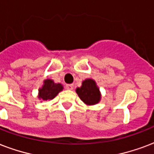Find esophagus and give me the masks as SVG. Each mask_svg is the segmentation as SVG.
Returning <instances> with one entry per match:
<instances>
[{
    "instance_id": "esophagus-1",
    "label": "esophagus",
    "mask_w": 154,
    "mask_h": 154,
    "mask_svg": "<svg viewBox=\"0 0 154 154\" xmlns=\"http://www.w3.org/2000/svg\"><path fill=\"white\" fill-rule=\"evenodd\" d=\"M65 89L69 90H72L73 89V85L72 84H69V85H65Z\"/></svg>"
}]
</instances>
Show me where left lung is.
Returning <instances> with one entry per match:
<instances>
[{
	"label": "left lung",
	"mask_w": 154,
	"mask_h": 154,
	"mask_svg": "<svg viewBox=\"0 0 154 154\" xmlns=\"http://www.w3.org/2000/svg\"><path fill=\"white\" fill-rule=\"evenodd\" d=\"M76 91L79 98L87 105H94L100 100L99 90L92 79L85 80L82 82V87L77 88Z\"/></svg>",
	"instance_id": "1"
}]
</instances>
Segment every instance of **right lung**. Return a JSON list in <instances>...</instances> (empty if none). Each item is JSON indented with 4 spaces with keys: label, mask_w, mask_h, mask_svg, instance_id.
<instances>
[{
    "label": "right lung",
    "mask_w": 154,
    "mask_h": 154,
    "mask_svg": "<svg viewBox=\"0 0 154 154\" xmlns=\"http://www.w3.org/2000/svg\"><path fill=\"white\" fill-rule=\"evenodd\" d=\"M63 90L61 84L54 83L52 80L48 79L44 81L43 87L38 90V98L43 100H51Z\"/></svg>",
    "instance_id": "right-lung-1"
}]
</instances>
